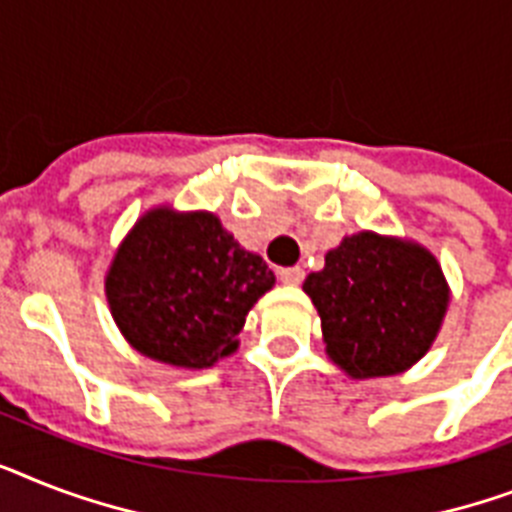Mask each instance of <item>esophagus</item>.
<instances>
[{"label":"esophagus","mask_w":512,"mask_h":512,"mask_svg":"<svg viewBox=\"0 0 512 512\" xmlns=\"http://www.w3.org/2000/svg\"><path fill=\"white\" fill-rule=\"evenodd\" d=\"M278 276H281V281H284V284L297 286V284H302V278H305V270L299 268V265H292V268L278 270Z\"/></svg>","instance_id":"obj_1"}]
</instances>
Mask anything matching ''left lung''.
I'll use <instances>...</instances> for the list:
<instances>
[{
	"instance_id": "obj_1",
	"label": "left lung",
	"mask_w": 512,
	"mask_h": 512,
	"mask_svg": "<svg viewBox=\"0 0 512 512\" xmlns=\"http://www.w3.org/2000/svg\"><path fill=\"white\" fill-rule=\"evenodd\" d=\"M321 315L326 352L355 378L394 376L429 352L450 292L426 249L347 236L302 284Z\"/></svg>"
}]
</instances>
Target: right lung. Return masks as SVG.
<instances>
[{"instance_id":"right-lung-1","label":"right lung","mask_w":512,"mask_h":512,"mask_svg":"<svg viewBox=\"0 0 512 512\" xmlns=\"http://www.w3.org/2000/svg\"><path fill=\"white\" fill-rule=\"evenodd\" d=\"M276 284L210 213L152 210L134 226L107 273L120 331L141 355L210 368L236 350L249 307Z\"/></svg>"}]
</instances>
